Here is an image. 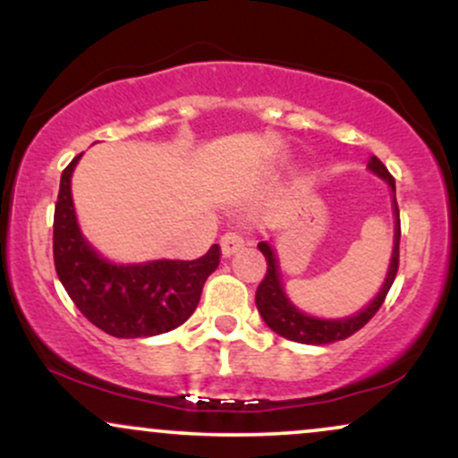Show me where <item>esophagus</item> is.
Returning <instances> with one entry per match:
<instances>
[{
  "mask_svg": "<svg viewBox=\"0 0 458 458\" xmlns=\"http://www.w3.org/2000/svg\"><path fill=\"white\" fill-rule=\"evenodd\" d=\"M245 245V234L241 230H228L222 236V254L224 256H233L239 247Z\"/></svg>",
  "mask_w": 458,
  "mask_h": 458,
  "instance_id": "esophagus-1",
  "label": "esophagus"
}]
</instances>
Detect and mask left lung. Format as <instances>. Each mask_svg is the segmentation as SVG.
<instances>
[{"instance_id":"8db88e82","label":"left lung","mask_w":458,"mask_h":458,"mask_svg":"<svg viewBox=\"0 0 458 458\" xmlns=\"http://www.w3.org/2000/svg\"><path fill=\"white\" fill-rule=\"evenodd\" d=\"M375 174L386 178L390 182L394 191V213H396V228H394V254L390 262V271H387L386 284L381 286L379 295L372 299V303L368 308L361 310L360 314L349 318L340 320H323V318H312L308 314L299 312V310L288 301L286 295L282 291L280 284V273H277V262L276 254L267 243H259V250L265 254L267 259V273L259 284V291H256V308H259L260 317L265 318V323L276 331V334L284 335V338L293 340V343L301 344H329L338 343V340H346L349 335H353L355 331H360L364 325L379 312V308L386 301L387 293H390L394 277L398 273V259H401V213H398V202H396V185H394V176L387 172V167L383 165L381 159L372 157L368 161Z\"/></svg>"}]
</instances>
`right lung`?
<instances>
[{"label": "right lung", "instance_id": "1", "mask_svg": "<svg viewBox=\"0 0 458 458\" xmlns=\"http://www.w3.org/2000/svg\"><path fill=\"white\" fill-rule=\"evenodd\" d=\"M77 155L60 178L54 213V262L68 297L92 325L114 338H148L176 329L196 310L207 277L217 269L222 250L196 260H155L112 265L79 233L71 198Z\"/></svg>", "mask_w": 458, "mask_h": 458}]
</instances>
